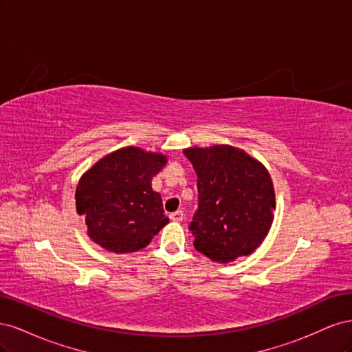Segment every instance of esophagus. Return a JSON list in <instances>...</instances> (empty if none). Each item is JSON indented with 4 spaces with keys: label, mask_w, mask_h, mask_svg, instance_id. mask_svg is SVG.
I'll return each mask as SVG.
<instances>
[{
    "label": "esophagus",
    "mask_w": 352,
    "mask_h": 352,
    "mask_svg": "<svg viewBox=\"0 0 352 352\" xmlns=\"http://www.w3.org/2000/svg\"><path fill=\"white\" fill-rule=\"evenodd\" d=\"M170 219H172L173 221H182L184 220V211L177 210V211L172 212V214H170Z\"/></svg>",
    "instance_id": "34e87169"
}]
</instances>
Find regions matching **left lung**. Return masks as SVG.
<instances>
[{
    "instance_id": "8db88e82",
    "label": "left lung",
    "mask_w": 352,
    "mask_h": 352,
    "mask_svg": "<svg viewBox=\"0 0 352 352\" xmlns=\"http://www.w3.org/2000/svg\"><path fill=\"white\" fill-rule=\"evenodd\" d=\"M184 154L198 176V207L189 223L195 250L220 263L251 254L269 233L276 208L267 170L230 145Z\"/></svg>"
}]
</instances>
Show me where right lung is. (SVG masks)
Instances as JSON below:
<instances>
[{"instance_id":"1","label":"right lung","mask_w":352,"mask_h":352,"mask_svg":"<svg viewBox=\"0 0 352 352\" xmlns=\"http://www.w3.org/2000/svg\"><path fill=\"white\" fill-rule=\"evenodd\" d=\"M166 162L162 154L129 146L104 157L82 176L76 210L94 242L116 254L135 252L167 225L162 197L151 188Z\"/></svg>"}]
</instances>
